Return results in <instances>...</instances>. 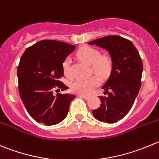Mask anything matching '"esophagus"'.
<instances>
[{
    "label": "esophagus",
    "instance_id": "1",
    "mask_svg": "<svg viewBox=\"0 0 159 159\" xmlns=\"http://www.w3.org/2000/svg\"><path fill=\"white\" fill-rule=\"evenodd\" d=\"M78 96H80L81 98H83L84 100H89L90 98L89 96H86V95H78Z\"/></svg>",
    "mask_w": 159,
    "mask_h": 159
}]
</instances>
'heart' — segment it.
I'll use <instances>...</instances> for the list:
<instances>
[{"instance_id":"obj_1","label":"heart","mask_w":159,"mask_h":159,"mask_svg":"<svg viewBox=\"0 0 159 159\" xmlns=\"http://www.w3.org/2000/svg\"><path fill=\"white\" fill-rule=\"evenodd\" d=\"M77 56L89 65L93 70L101 78H106L112 70V59L107 55L100 56L99 50L89 46H84L77 52ZM71 60L66 58L63 63V71L66 78H71ZM100 79L96 75L87 78H79L72 83L71 89L75 93L81 95H89L100 84Z\"/></svg>"}]
</instances>
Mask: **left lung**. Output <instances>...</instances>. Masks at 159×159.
Here are the masks:
<instances>
[{"label":"left lung","mask_w":159,"mask_h":159,"mask_svg":"<svg viewBox=\"0 0 159 159\" xmlns=\"http://www.w3.org/2000/svg\"><path fill=\"white\" fill-rule=\"evenodd\" d=\"M88 44L106 49L112 59L111 75L102 87L107 96L99 97L101 104L93 110V115L103 122L115 123L129 113L140 91L142 59L134 44L118 35L103 37Z\"/></svg>","instance_id":"obj_1"}]
</instances>
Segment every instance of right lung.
<instances>
[{"instance_id":"obj_1","label":"right lung","mask_w":159,"mask_h":159,"mask_svg":"<svg viewBox=\"0 0 159 159\" xmlns=\"http://www.w3.org/2000/svg\"><path fill=\"white\" fill-rule=\"evenodd\" d=\"M75 48L62 41L43 40L26 48L22 56L17 69L19 96L29 115L38 122L53 125L67 115L75 96H55L52 92L54 89H69L60 81L63 63Z\"/></svg>"}]
</instances>
